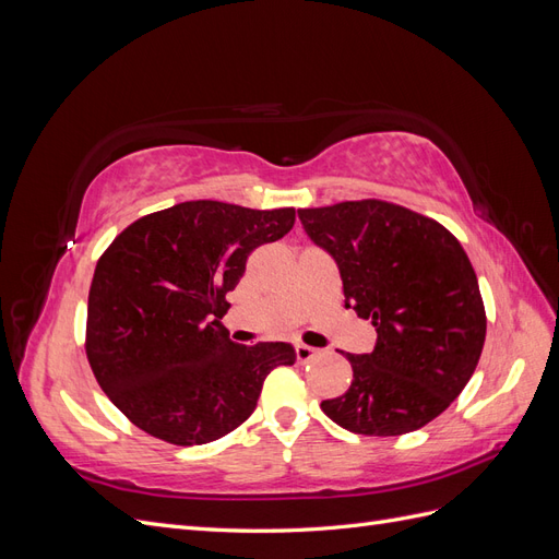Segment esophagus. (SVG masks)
<instances>
[{
    "label": "esophagus",
    "instance_id": "esophagus-1",
    "mask_svg": "<svg viewBox=\"0 0 559 559\" xmlns=\"http://www.w3.org/2000/svg\"><path fill=\"white\" fill-rule=\"evenodd\" d=\"M294 354H296V361H300V364H308V361H312V359L317 357L319 349H314V347H310V345L296 343V345H294Z\"/></svg>",
    "mask_w": 559,
    "mask_h": 559
}]
</instances>
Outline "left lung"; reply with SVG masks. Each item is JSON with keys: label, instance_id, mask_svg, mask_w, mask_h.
<instances>
[{"label": "left lung", "instance_id": "8db88e82", "mask_svg": "<svg viewBox=\"0 0 559 559\" xmlns=\"http://www.w3.org/2000/svg\"><path fill=\"white\" fill-rule=\"evenodd\" d=\"M298 218L335 259L345 308L378 331L373 352L345 354L352 384L321 411L361 436L429 425L462 394L485 345L478 277L460 240L433 218L376 198L298 210Z\"/></svg>", "mask_w": 559, "mask_h": 559}]
</instances>
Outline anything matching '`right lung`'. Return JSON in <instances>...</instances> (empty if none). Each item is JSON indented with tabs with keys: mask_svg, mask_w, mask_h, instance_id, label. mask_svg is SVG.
Listing matches in <instances>:
<instances>
[{
	"mask_svg": "<svg viewBox=\"0 0 559 559\" xmlns=\"http://www.w3.org/2000/svg\"><path fill=\"white\" fill-rule=\"evenodd\" d=\"M294 222V207L191 200L116 235L91 282L86 357L134 427L173 445L216 441L253 413L270 370L294 364L292 345H235L218 321L249 253Z\"/></svg>",
	"mask_w": 559,
	"mask_h": 559,
	"instance_id": "add662e5",
	"label": "right lung"
}]
</instances>
